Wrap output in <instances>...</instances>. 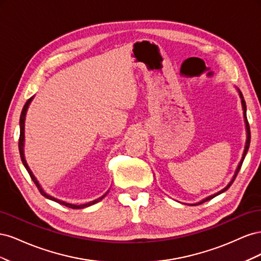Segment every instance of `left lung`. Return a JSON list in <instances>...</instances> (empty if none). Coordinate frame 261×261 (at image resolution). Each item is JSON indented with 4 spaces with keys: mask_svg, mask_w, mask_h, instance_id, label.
Listing matches in <instances>:
<instances>
[{
    "mask_svg": "<svg viewBox=\"0 0 261 261\" xmlns=\"http://www.w3.org/2000/svg\"><path fill=\"white\" fill-rule=\"evenodd\" d=\"M239 92H240V97H241V99H242V107H243V111H244V120H245V124H246V133H247V139H246V145H245V149H244V152H243V156H242V160H241V162L239 163V165H238V169H236V171H235V173H234V176H233V178L231 179V181L230 183L227 184V186L226 187H224L222 191H220V192H218L217 194H215V195H211V196H209V197H207V198H204V199H202L201 201H199L198 203H195L194 206H197V204H200V203H203V202H206V201H208V200H210V199H212V198H215L216 196H218V195H220V194H222V193H224L225 191H227L228 189V187H230L232 184H233V181H234V179H235V177L238 176V174H239V172H240V169H241V167H242V164H243V161H244V159H245V155H246V153H247V151H248V148H249V144H250V128H249V124H248V121H247V116H246V102H245V100H244V97H243V94H242V92L240 91V89H239Z\"/></svg>",
    "mask_w": 261,
    "mask_h": 261,
    "instance_id": "obj_1",
    "label": "left lung"
}]
</instances>
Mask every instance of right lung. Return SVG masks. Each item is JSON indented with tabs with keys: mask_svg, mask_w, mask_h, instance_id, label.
<instances>
[{
	"mask_svg": "<svg viewBox=\"0 0 261 261\" xmlns=\"http://www.w3.org/2000/svg\"><path fill=\"white\" fill-rule=\"evenodd\" d=\"M33 98H34V97H31L30 99H28V100H27V102L25 103V106H23V108H22V111H21V114H20V120H19L20 135H19V141H18V148H19V153H20L21 162H22V164H23V167H25V168H26V170L28 171V173H29V175H30L31 179L34 180V183H35V184H36V186L38 187L39 192H40V194H41L42 196H44L45 198L51 199V200H53V201H55V202H58V203L63 204V206H66V207H68V208H72V209H83V208H86V207H89V206H91V204H93V203H97L98 201H100V200L103 199L105 197L107 196L108 192H107L103 196H101L100 198H98V199H96V200L90 201V202H87V203H84V204H78V206H77V204H72V203H68V202H65V201H62V200H59V199H57V198H54V197H52V196L48 195V194H46V193L43 191L42 187L40 186V184L38 183L37 178L35 177V175L33 174V172H31V170H30V169H29V167H28V164H27V162H26V160H25V155H23V140H25V117H26V113H27L28 107H29V105H30L31 100H33Z\"/></svg>",
	"mask_w": 261,
	"mask_h": 261,
	"instance_id": "right-lung-1",
	"label": "right lung"
}]
</instances>
